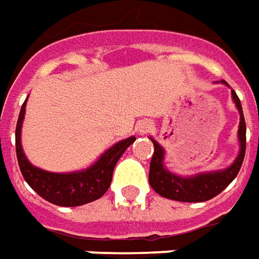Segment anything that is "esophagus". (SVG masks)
I'll list each match as a JSON object with an SVG mask.
<instances>
[{"instance_id": "obj_1", "label": "esophagus", "mask_w": 259, "mask_h": 259, "mask_svg": "<svg viewBox=\"0 0 259 259\" xmlns=\"http://www.w3.org/2000/svg\"><path fill=\"white\" fill-rule=\"evenodd\" d=\"M151 129H153V124L150 123V122H142V123L137 124L139 135H147L148 132H151Z\"/></svg>"}]
</instances>
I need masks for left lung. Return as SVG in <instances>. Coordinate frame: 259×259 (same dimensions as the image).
<instances>
[{
    "label": "left lung",
    "mask_w": 259,
    "mask_h": 259,
    "mask_svg": "<svg viewBox=\"0 0 259 259\" xmlns=\"http://www.w3.org/2000/svg\"><path fill=\"white\" fill-rule=\"evenodd\" d=\"M224 85L229 84L222 79L219 81ZM231 98L236 104L237 111L240 113V124H238V143H240V151L236 157L234 162L223 169L218 171H207V172H199L191 177H182L178 174L171 172L164 165L165 160V150L162 148L160 143L150 137V140L154 144V154L150 162V172H148V182L155 192L161 195L162 198L178 200V202H205L209 199L218 196L219 193L224 191L230 185L231 181L237 177V174L241 168L245 154V120H244L243 108L241 102L237 97V94L231 90Z\"/></svg>",
    "instance_id": "1"
}]
</instances>
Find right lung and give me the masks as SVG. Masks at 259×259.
Wrapping results in <instances>:
<instances>
[{"mask_svg": "<svg viewBox=\"0 0 259 259\" xmlns=\"http://www.w3.org/2000/svg\"><path fill=\"white\" fill-rule=\"evenodd\" d=\"M25 108H26V101L23 102L21 113L18 117L15 144L18 164L28 185L39 196L46 199L50 203L66 206V207L85 205L104 196L105 192L111 186L113 168L126 151V148L132 143H135V136H130L124 140L115 143L88 168L73 172H50L35 167L23 153L21 132L25 119Z\"/></svg>", "mask_w": 259, "mask_h": 259, "instance_id": "add662e5", "label": "right lung"}]
</instances>
